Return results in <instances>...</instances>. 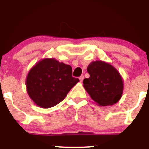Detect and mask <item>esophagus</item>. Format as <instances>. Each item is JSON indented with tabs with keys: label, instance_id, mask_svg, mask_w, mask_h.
Listing matches in <instances>:
<instances>
[{
	"label": "esophagus",
	"instance_id": "34e87169",
	"mask_svg": "<svg viewBox=\"0 0 149 149\" xmlns=\"http://www.w3.org/2000/svg\"><path fill=\"white\" fill-rule=\"evenodd\" d=\"M84 79V76H81L80 77H79V80H80V82L83 81Z\"/></svg>",
	"mask_w": 149,
	"mask_h": 149
}]
</instances>
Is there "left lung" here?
Wrapping results in <instances>:
<instances>
[{
	"label": "left lung",
	"instance_id": "8db88e82",
	"mask_svg": "<svg viewBox=\"0 0 149 149\" xmlns=\"http://www.w3.org/2000/svg\"><path fill=\"white\" fill-rule=\"evenodd\" d=\"M88 79H84V87L99 106H111L119 102L124 82L120 72L107 62L92 61L87 68Z\"/></svg>",
	"mask_w": 149,
	"mask_h": 149
}]
</instances>
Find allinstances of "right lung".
Returning a JSON list of instances; mask_svg holds the SVG:
<instances>
[{
    "label": "right lung",
    "mask_w": 149,
    "mask_h": 149,
    "mask_svg": "<svg viewBox=\"0 0 149 149\" xmlns=\"http://www.w3.org/2000/svg\"><path fill=\"white\" fill-rule=\"evenodd\" d=\"M79 81L72 76L70 65L54 58H43L28 72L26 91L37 106L47 109L63 101Z\"/></svg>",
    "instance_id": "right-lung-1"
}]
</instances>
